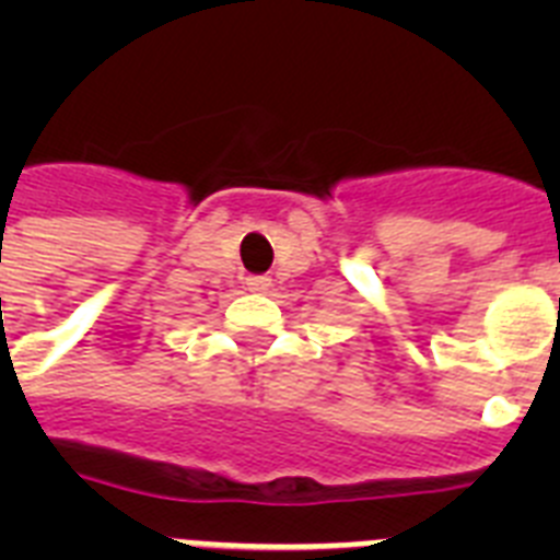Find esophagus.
Here are the masks:
<instances>
[{"label":"esophagus","mask_w":560,"mask_h":560,"mask_svg":"<svg viewBox=\"0 0 560 560\" xmlns=\"http://www.w3.org/2000/svg\"><path fill=\"white\" fill-rule=\"evenodd\" d=\"M246 285H249V291H269L271 289V277L252 275V277H246Z\"/></svg>","instance_id":"esophagus-1"}]
</instances>
